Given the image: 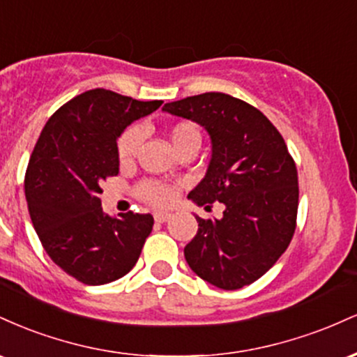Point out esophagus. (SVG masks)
Instances as JSON below:
<instances>
[{
    "mask_svg": "<svg viewBox=\"0 0 357 357\" xmlns=\"http://www.w3.org/2000/svg\"><path fill=\"white\" fill-rule=\"evenodd\" d=\"M169 218H171V215H169V213H166V211L154 213V220L158 221V223H166V221Z\"/></svg>",
    "mask_w": 357,
    "mask_h": 357,
    "instance_id": "obj_1",
    "label": "esophagus"
}]
</instances>
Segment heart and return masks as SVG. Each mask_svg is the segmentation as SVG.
<instances>
[{
    "mask_svg": "<svg viewBox=\"0 0 357 357\" xmlns=\"http://www.w3.org/2000/svg\"><path fill=\"white\" fill-rule=\"evenodd\" d=\"M169 139L173 142L174 149L181 151L184 147L202 142V134L199 129L190 121H179L169 127ZM142 142V130L141 127L134 126L122 132V136L117 141V158L122 166L132 165L136 159L139 147ZM137 196L142 202L153 204V206H166L171 203L174 196L173 186L167 183L158 181V179H146L137 186Z\"/></svg>",
    "mask_w": 357,
    "mask_h": 357,
    "instance_id": "obj_1",
    "label": "heart"
}]
</instances>
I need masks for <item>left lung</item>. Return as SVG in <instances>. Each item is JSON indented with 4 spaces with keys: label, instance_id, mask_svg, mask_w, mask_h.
I'll list each match as a JSON object with an SVG mask.
<instances>
[{
    "label": "left lung",
    "instance_id": "1",
    "mask_svg": "<svg viewBox=\"0 0 357 357\" xmlns=\"http://www.w3.org/2000/svg\"><path fill=\"white\" fill-rule=\"evenodd\" d=\"M162 110L202 124L211 161L188 198L225 204L223 218H199L184 247L192 272L223 290L253 284L282 257L297 227V167L277 127L257 107L221 92L166 104Z\"/></svg>",
    "mask_w": 357,
    "mask_h": 357
}]
</instances>
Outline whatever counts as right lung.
<instances>
[{
	"label": "right lung",
	"instance_id": "1",
	"mask_svg": "<svg viewBox=\"0 0 357 357\" xmlns=\"http://www.w3.org/2000/svg\"><path fill=\"white\" fill-rule=\"evenodd\" d=\"M161 104L87 90L61 105L36 141L24 174L31 223L48 257L82 284L129 273L153 230L149 213L104 215L99 195L105 179L119 174L117 137Z\"/></svg>",
	"mask_w": 357,
	"mask_h": 357
}]
</instances>
